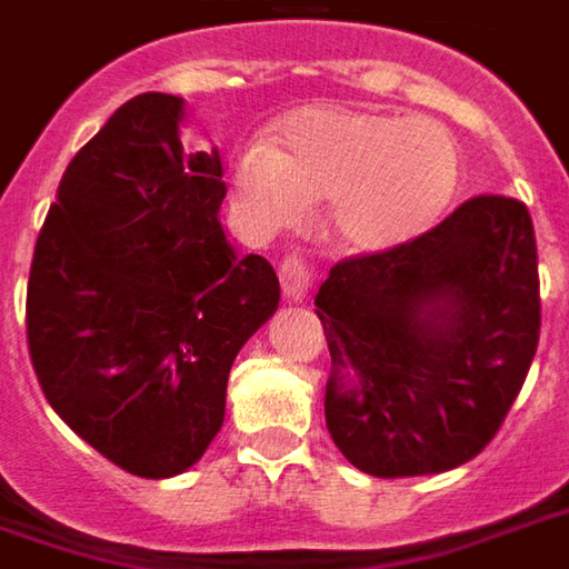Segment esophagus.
<instances>
[{"label":"esophagus","instance_id":"esophagus-1","mask_svg":"<svg viewBox=\"0 0 569 569\" xmlns=\"http://www.w3.org/2000/svg\"><path fill=\"white\" fill-rule=\"evenodd\" d=\"M311 268H308V261L301 256H289L280 264V283H283V296L289 301H301V298L308 296V289H311Z\"/></svg>","mask_w":569,"mask_h":569}]
</instances>
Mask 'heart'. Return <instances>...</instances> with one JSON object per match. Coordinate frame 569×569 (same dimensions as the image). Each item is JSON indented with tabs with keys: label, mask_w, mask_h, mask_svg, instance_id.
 Here are the masks:
<instances>
[{
	"label": "heart",
	"mask_w": 569,
	"mask_h": 569,
	"mask_svg": "<svg viewBox=\"0 0 569 569\" xmlns=\"http://www.w3.org/2000/svg\"><path fill=\"white\" fill-rule=\"evenodd\" d=\"M230 184L258 237L298 228L326 200L329 240L353 256H379L416 240L450 206L459 147L435 119L311 104L286 113L273 147L246 144Z\"/></svg>",
	"instance_id": "obj_1"
}]
</instances>
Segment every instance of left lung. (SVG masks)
<instances>
[{
  "instance_id": "left-lung-1",
  "label": "left lung",
  "mask_w": 569,
  "mask_h": 569,
  "mask_svg": "<svg viewBox=\"0 0 569 569\" xmlns=\"http://www.w3.org/2000/svg\"><path fill=\"white\" fill-rule=\"evenodd\" d=\"M313 305L341 456L372 478L459 468L499 431L539 345L530 212L475 197L407 246L339 261Z\"/></svg>"
}]
</instances>
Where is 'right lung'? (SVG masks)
<instances>
[{"mask_svg":"<svg viewBox=\"0 0 569 569\" xmlns=\"http://www.w3.org/2000/svg\"><path fill=\"white\" fill-rule=\"evenodd\" d=\"M184 98L144 91L70 160L39 230L27 341L51 409L138 478L200 462L228 376L280 308L261 256L218 221L221 153L181 144Z\"/></svg>","mask_w":569,"mask_h":569,"instance_id":"right-lung-1","label":"right lung"}]
</instances>
